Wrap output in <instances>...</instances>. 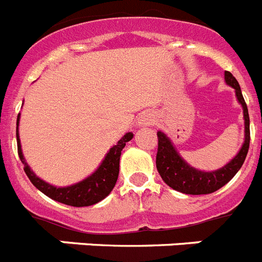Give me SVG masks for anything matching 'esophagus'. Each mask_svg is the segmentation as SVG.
<instances>
[{
    "label": "esophagus",
    "mask_w": 262,
    "mask_h": 262,
    "mask_svg": "<svg viewBox=\"0 0 262 262\" xmlns=\"http://www.w3.org/2000/svg\"><path fill=\"white\" fill-rule=\"evenodd\" d=\"M154 123V116L151 114H143L142 118H140L139 124L142 126H149V124H152Z\"/></svg>",
    "instance_id": "esophagus-1"
}]
</instances>
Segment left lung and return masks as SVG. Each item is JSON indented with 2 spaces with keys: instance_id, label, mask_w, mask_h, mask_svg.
<instances>
[{
  "instance_id": "1",
  "label": "left lung",
  "mask_w": 262,
  "mask_h": 262,
  "mask_svg": "<svg viewBox=\"0 0 262 262\" xmlns=\"http://www.w3.org/2000/svg\"><path fill=\"white\" fill-rule=\"evenodd\" d=\"M225 82L236 90V97L244 110L245 119V142L238 154L223 168L213 172H203L193 168L180 158L171 140L163 133H158V154H156V168L167 185L187 195H207L220 189L238 172L244 160L247 158L250 142L249 114L241 89L232 73L225 71Z\"/></svg>"
}]
</instances>
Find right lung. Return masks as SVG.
<instances>
[{
	"mask_svg": "<svg viewBox=\"0 0 262 262\" xmlns=\"http://www.w3.org/2000/svg\"><path fill=\"white\" fill-rule=\"evenodd\" d=\"M18 122L19 115L17 116V148H18L19 159H21L22 164L25 165V173L28 175L35 188L39 189L42 193H45L53 200L63 203L66 205H71V207H89V205L97 204L100 200H103L110 192L113 191L116 180H118V175H119L120 154L126 146V143L133 139V134L127 133L113 148L110 149L102 164L99 165V168L94 172L93 175L84 179L83 182H79L70 187L57 188L54 185L48 184L46 182L37 178L34 172L29 168V165L25 162L21 143H19Z\"/></svg>",
	"mask_w": 262,
	"mask_h": 262,
	"instance_id": "add662e5",
	"label": "right lung"
}]
</instances>
